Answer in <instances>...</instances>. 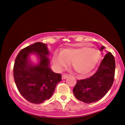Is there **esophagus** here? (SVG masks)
Instances as JSON below:
<instances>
[{
  "label": "esophagus",
  "mask_w": 125,
  "mask_h": 125,
  "mask_svg": "<svg viewBox=\"0 0 125 125\" xmlns=\"http://www.w3.org/2000/svg\"><path fill=\"white\" fill-rule=\"evenodd\" d=\"M68 77V75L67 74H63L62 76V79H65L66 78H67V77Z\"/></svg>",
  "instance_id": "1"
}]
</instances>
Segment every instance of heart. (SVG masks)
<instances>
[{"instance_id":"1","label":"heart","mask_w":125,"mask_h":125,"mask_svg":"<svg viewBox=\"0 0 125 125\" xmlns=\"http://www.w3.org/2000/svg\"><path fill=\"white\" fill-rule=\"evenodd\" d=\"M99 58L100 52L97 49L84 46L63 50L61 54H54L53 61L59 69L72 63L74 71L84 75L94 69Z\"/></svg>"}]
</instances>
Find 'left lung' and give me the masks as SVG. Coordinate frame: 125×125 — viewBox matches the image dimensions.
<instances>
[{"label": "left lung", "mask_w": 125, "mask_h": 125, "mask_svg": "<svg viewBox=\"0 0 125 125\" xmlns=\"http://www.w3.org/2000/svg\"><path fill=\"white\" fill-rule=\"evenodd\" d=\"M104 49V46H102L100 51ZM115 73V58L111 53L108 52L92 76L77 81L73 90L74 96L86 104L98 101L107 94L112 86Z\"/></svg>", "instance_id": "8db88e82"}]
</instances>
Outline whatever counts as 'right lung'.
<instances>
[{"mask_svg": "<svg viewBox=\"0 0 125 125\" xmlns=\"http://www.w3.org/2000/svg\"><path fill=\"white\" fill-rule=\"evenodd\" d=\"M33 52L40 59L36 66L28 62V56ZM48 54L46 44L36 42L21 49L16 58L13 66L16 85L22 96L32 104H42L51 98L57 84L62 81L61 74L50 68Z\"/></svg>", "mask_w": 125, "mask_h": 125, "instance_id": "obj_1", "label": "right lung"}]
</instances>
